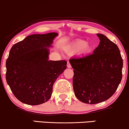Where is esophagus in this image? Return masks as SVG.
Listing matches in <instances>:
<instances>
[{
    "instance_id": "obj_1",
    "label": "esophagus",
    "mask_w": 129,
    "mask_h": 129,
    "mask_svg": "<svg viewBox=\"0 0 129 129\" xmlns=\"http://www.w3.org/2000/svg\"><path fill=\"white\" fill-rule=\"evenodd\" d=\"M67 67H68V68H71V67H72V66H71V63H70V62H69V61H68V63H67Z\"/></svg>"
}]
</instances>
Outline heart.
<instances>
[{
    "mask_svg": "<svg viewBox=\"0 0 129 129\" xmlns=\"http://www.w3.org/2000/svg\"><path fill=\"white\" fill-rule=\"evenodd\" d=\"M85 47V48L88 47L87 45V41L84 40H78L73 43L71 45H70L67 48V51L70 53L77 52L80 50L82 48Z\"/></svg>",
    "mask_w": 129,
    "mask_h": 129,
    "instance_id": "1",
    "label": "heart"
}]
</instances>
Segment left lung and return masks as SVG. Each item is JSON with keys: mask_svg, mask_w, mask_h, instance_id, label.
<instances>
[{"mask_svg": "<svg viewBox=\"0 0 129 129\" xmlns=\"http://www.w3.org/2000/svg\"><path fill=\"white\" fill-rule=\"evenodd\" d=\"M97 35L101 42L93 54L69 60L74 69L75 95L82 102L90 104L110 98L122 79L123 62L118 47L103 35Z\"/></svg>", "mask_w": 129, "mask_h": 129, "instance_id": "1", "label": "left lung"}]
</instances>
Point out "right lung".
Listing matches in <instances>:
<instances>
[{
  "mask_svg": "<svg viewBox=\"0 0 129 129\" xmlns=\"http://www.w3.org/2000/svg\"><path fill=\"white\" fill-rule=\"evenodd\" d=\"M57 33L35 34L16 43L6 62V82L15 98L30 105L50 99L55 80L66 69V60H48Z\"/></svg>",
  "mask_w": 129,
  "mask_h": 129,
  "instance_id": "1",
  "label": "right lung"
}]
</instances>
